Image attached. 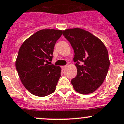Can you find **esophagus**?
I'll list each match as a JSON object with an SVG mask.
<instances>
[{
	"label": "esophagus",
	"instance_id": "1",
	"mask_svg": "<svg viewBox=\"0 0 124 124\" xmlns=\"http://www.w3.org/2000/svg\"><path fill=\"white\" fill-rule=\"evenodd\" d=\"M67 67V65L62 66V70H65V69Z\"/></svg>",
	"mask_w": 124,
	"mask_h": 124
}]
</instances>
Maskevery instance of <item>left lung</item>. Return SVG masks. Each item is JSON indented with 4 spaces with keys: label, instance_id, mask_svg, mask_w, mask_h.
<instances>
[{
    "label": "left lung",
    "instance_id": "left-lung-1",
    "mask_svg": "<svg viewBox=\"0 0 124 124\" xmlns=\"http://www.w3.org/2000/svg\"><path fill=\"white\" fill-rule=\"evenodd\" d=\"M63 35L74 52L77 75L71 79L73 88L81 94H89L99 88L106 78L110 61L103 43L88 31L67 29Z\"/></svg>",
    "mask_w": 124,
    "mask_h": 124
}]
</instances>
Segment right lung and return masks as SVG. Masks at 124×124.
<instances>
[{
  "label": "right lung",
  "mask_w": 124,
  "mask_h": 124,
  "mask_svg": "<svg viewBox=\"0 0 124 124\" xmlns=\"http://www.w3.org/2000/svg\"><path fill=\"white\" fill-rule=\"evenodd\" d=\"M62 30L42 29L23 43L18 52L16 68L20 80L32 94L45 97L54 92L61 76V68L49 65Z\"/></svg>",
  "instance_id": "add662e5"
}]
</instances>
